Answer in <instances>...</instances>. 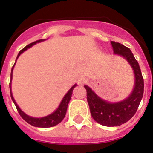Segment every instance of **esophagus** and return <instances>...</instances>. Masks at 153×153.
Listing matches in <instances>:
<instances>
[{
	"mask_svg": "<svg viewBox=\"0 0 153 153\" xmlns=\"http://www.w3.org/2000/svg\"><path fill=\"white\" fill-rule=\"evenodd\" d=\"M77 82H78V83H79V85H83L84 82H86V78L84 76H82V75H81V76H79V78H78Z\"/></svg>",
	"mask_w": 153,
	"mask_h": 153,
	"instance_id": "34e87169",
	"label": "esophagus"
}]
</instances>
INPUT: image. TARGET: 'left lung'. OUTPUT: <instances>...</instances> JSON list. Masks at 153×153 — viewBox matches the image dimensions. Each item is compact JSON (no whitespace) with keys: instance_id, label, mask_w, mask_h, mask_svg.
Here are the masks:
<instances>
[{"instance_id":"obj_1","label":"left lung","mask_w":153,"mask_h":153,"mask_svg":"<svg viewBox=\"0 0 153 153\" xmlns=\"http://www.w3.org/2000/svg\"><path fill=\"white\" fill-rule=\"evenodd\" d=\"M114 55L124 58L132 67L134 74V86L127 98L110 102L100 98L92 89L85 85L87 102L92 117L100 125L108 127L119 126L130 120L137 110L144 94V79L140 66L130 49L123 44L111 41Z\"/></svg>"}]
</instances>
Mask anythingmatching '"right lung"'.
<instances>
[{"mask_svg":"<svg viewBox=\"0 0 153 153\" xmlns=\"http://www.w3.org/2000/svg\"><path fill=\"white\" fill-rule=\"evenodd\" d=\"M46 39H39V40H36V41L33 42V43H31L25 47V48H23L21 51H20V52L18 53L17 57H16V62L13 65V68H12V71H11V80L10 83H9V87H10V94L11 98H12V100H13V103L15 104L16 109H17L19 114L21 116L24 120L25 121H27V123L32 125V126H35V127H39V128H49V127H53V126H56L58 124H59L61 121L63 120L65 115H66V113H67V106H68V103H69L70 100H71V98L72 96V92H73V90L75 86H77V84L75 83L74 85L71 86V88L70 89L69 91H67V93L63 97V98L62 99L60 104L59 105V106L55 111L51 113V114H48L45 117H31L29 115L26 114L24 111L21 110L19 105H17V103L16 102L15 99L13 98V93H12V79H13V68H14V66H15L16 62V60L19 58L21 54H22L24 51H25L26 50H27L28 48H30L31 47H32L35 44H38V43H40V42H43Z\"/></svg>","mask_w":153,"mask_h":153,"instance_id":"right-lung-1","label":"right lung"}]
</instances>
